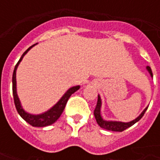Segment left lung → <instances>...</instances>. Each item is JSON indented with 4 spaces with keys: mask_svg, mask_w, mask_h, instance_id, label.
I'll use <instances>...</instances> for the list:
<instances>
[{
    "mask_svg": "<svg viewBox=\"0 0 160 160\" xmlns=\"http://www.w3.org/2000/svg\"><path fill=\"white\" fill-rule=\"evenodd\" d=\"M147 69L150 73V75L152 77V73L151 68L150 67H147ZM101 105H102V101H101L100 96H98V103L96 105V108L94 110V117L96 118L98 124L102 128H104L106 130L110 131H115V132H122V131L125 130L128 128L131 127L132 125L136 123L138 121L141 120V118L144 116L145 112L148 110V108H145V110L141 113V115L135 118L134 120L128 122H117V121H106L103 119L102 116H101Z\"/></svg>",
    "mask_w": 160,
    "mask_h": 160,
    "instance_id": "1",
    "label": "left lung"
}]
</instances>
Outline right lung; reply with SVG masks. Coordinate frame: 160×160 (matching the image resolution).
I'll return each mask as SVG.
<instances>
[{
	"instance_id": "add662e5",
	"label": "right lung",
	"mask_w": 160,
	"mask_h": 160,
	"mask_svg": "<svg viewBox=\"0 0 160 160\" xmlns=\"http://www.w3.org/2000/svg\"><path fill=\"white\" fill-rule=\"evenodd\" d=\"M34 45H36V44H33L32 46L29 47V48L24 52V54H23L22 56L20 57V59H19L18 63L16 64L15 68H14L13 73H12V94H13V99H14V104H15L16 110L18 111V113L19 114V116H20L24 120L26 121V122H28L29 124H31L33 127H46V126H49V125H51V124L54 123V122L61 117V115H62V113L63 111H64V108L66 106L67 102L68 100V98H70V96L73 93H74L76 91L79 90L80 87V86H75V87H71V88H69V89L64 93V95H63L62 97L61 98V99H60L53 107H51L49 111H45V112H43L42 114L32 115L30 114L28 112H26V111L22 108V105L20 104V101H19L18 94H17V87H16V70H17V68L19 66V62L22 61L23 57L25 56V55H26V53L28 52L30 49H32Z\"/></svg>"
}]
</instances>
